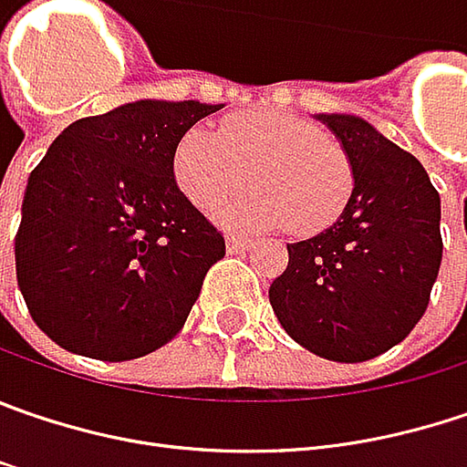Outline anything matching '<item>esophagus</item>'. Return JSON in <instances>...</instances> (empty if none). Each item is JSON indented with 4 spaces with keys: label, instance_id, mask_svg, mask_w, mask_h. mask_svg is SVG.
Listing matches in <instances>:
<instances>
[{
    "label": "esophagus",
    "instance_id": "esophagus-1",
    "mask_svg": "<svg viewBox=\"0 0 467 467\" xmlns=\"http://www.w3.org/2000/svg\"><path fill=\"white\" fill-rule=\"evenodd\" d=\"M254 245V240L251 237H243V234H230L227 237V248H230V254L234 251H248Z\"/></svg>",
    "mask_w": 467,
    "mask_h": 467
}]
</instances>
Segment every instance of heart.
<instances>
[{"label":"heart","instance_id":"1","mask_svg":"<svg viewBox=\"0 0 467 467\" xmlns=\"http://www.w3.org/2000/svg\"><path fill=\"white\" fill-rule=\"evenodd\" d=\"M174 179L190 203L213 211L259 184L248 201L219 211L222 222L317 233L333 224L354 192V166L322 126L285 110L237 113L211 134L187 129L174 148Z\"/></svg>","mask_w":467,"mask_h":467}]
</instances>
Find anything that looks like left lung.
I'll return each instance as SVG.
<instances>
[{
  "label": "left lung",
  "mask_w": 467,
  "mask_h": 467,
  "mask_svg": "<svg viewBox=\"0 0 467 467\" xmlns=\"http://www.w3.org/2000/svg\"><path fill=\"white\" fill-rule=\"evenodd\" d=\"M354 166L336 224L290 243L269 304L290 338L333 362H368L401 343L428 309L441 266V198L423 163L357 116L330 113Z\"/></svg>",
  "instance_id": "obj_1"
}]
</instances>
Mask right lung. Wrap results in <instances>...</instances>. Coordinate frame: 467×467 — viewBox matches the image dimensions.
<instances>
[{"mask_svg":"<svg viewBox=\"0 0 467 467\" xmlns=\"http://www.w3.org/2000/svg\"><path fill=\"white\" fill-rule=\"evenodd\" d=\"M219 108L126 102L63 129L31 171L15 272L57 346L126 362L182 330L224 234L184 198L171 161L179 137Z\"/></svg>","mask_w":467,"mask_h":467,"instance_id":"add662e5","label":"right lung"}]
</instances>
